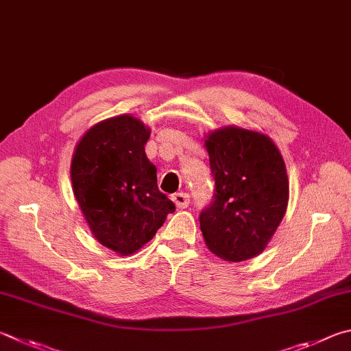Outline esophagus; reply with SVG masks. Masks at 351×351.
<instances>
[{"instance_id": "1", "label": "esophagus", "mask_w": 351, "mask_h": 351, "mask_svg": "<svg viewBox=\"0 0 351 351\" xmlns=\"http://www.w3.org/2000/svg\"><path fill=\"white\" fill-rule=\"evenodd\" d=\"M171 199H173L176 208H180V210L187 208L189 202H190L189 195H187V193H182V192H181V193H175L173 196H171Z\"/></svg>"}]
</instances>
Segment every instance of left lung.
I'll return each mask as SVG.
<instances>
[{"label": "left lung", "instance_id": "left-lung-1", "mask_svg": "<svg viewBox=\"0 0 351 351\" xmlns=\"http://www.w3.org/2000/svg\"><path fill=\"white\" fill-rule=\"evenodd\" d=\"M215 175V199L199 216L204 242L228 263L265 250L289 204V176L270 136L226 125L204 138Z\"/></svg>", "mask_w": 351, "mask_h": 351}]
</instances>
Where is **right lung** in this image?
I'll list each match as a JSON object with an SVG mask.
<instances>
[{
    "instance_id": "add662e5",
    "label": "right lung",
    "mask_w": 351,
    "mask_h": 351,
    "mask_svg": "<svg viewBox=\"0 0 351 351\" xmlns=\"http://www.w3.org/2000/svg\"><path fill=\"white\" fill-rule=\"evenodd\" d=\"M149 138L141 119L118 114L86 130L70 164L73 195L93 238L119 256L143 248L175 212L145 155Z\"/></svg>"
}]
</instances>
